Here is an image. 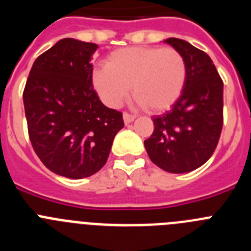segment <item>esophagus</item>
Instances as JSON below:
<instances>
[{
  "label": "esophagus",
  "instance_id": "esophagus-1",
  "mask_svg": "<svg viewBox=\"0 0 251 251\" xmlns=\"http://www.w3.org/2000/svg\"><path fill=\"white\" fill-rule=\"evenodd\" d=\"M123 119H124V123L128 124V123H130V122L134 121V119H136V117H134L133 114H129V113L126 112V113H123Z\"/></svg>",
  "mask_w": 251,
  "mask_h": 251
}]
</instances>
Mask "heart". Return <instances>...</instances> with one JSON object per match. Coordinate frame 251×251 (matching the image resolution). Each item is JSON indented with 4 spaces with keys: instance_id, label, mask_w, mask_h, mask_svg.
<instances>
[{
    "instance_id": "1",
    "label": "heart",
    "mask_w": 251,
    "mask_h": 251,
    "mask_svg": "<svg viewBox=\"0 0 251 251\" xmlns=\"http://www.w3.org/2000/svg\"><path fill=\"white\" fill-rule=\"evenodd\" d=\"M187 63L174 48H127L115 50L93 74V85L106 105H122L132 93L148 112L168 109L182 94Z\"/></svg>"
}]
</instances>
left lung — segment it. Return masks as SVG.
I'll return each instance as SVG.
<instances>
[{"mask_svg": "<svg viewBox=\"0 0 251 251\" xmlns=\"http://www.w3.org/2000/svg\"><path fill=\"white\" fill-rule=\"evenodd\" d=\"M185 56L187 80L165 114L153 117L154 130L145 141L151 161L171 174H186L212 156L220 139L224 83L206 52L185 40H165Z\"/></svg>", "mask_w": 251, "mask_h": 251, "instance_id": "obj_1", "label": "left lung"}]
</instances>
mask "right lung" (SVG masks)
Segmentation results:
<instances>
[{"label": "right lung", "instance_id": "add662e5", "mask_svg": "<svg viewBox=\"0 0 251 251\" xmlns=\"http://www.w3.org/2000/svg\"><path fill=\"white\" fill-rule=\"evenodd\" d=\"M93 43L63 39L35 60L24 90L28 137L54 174H97L124 127L121 112L104 105L93 88Z\"/></svg>", "mask_w": 251, "mask_h": 251}]
</instances>
